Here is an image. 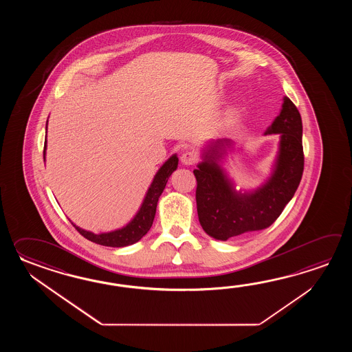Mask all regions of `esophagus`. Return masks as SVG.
<instances>
[{"instance_id": "esophagus-1", "label": "esophagus", "mask_w": 352, "mask_h": 352, "mask_svg": "<svg viewBox=\"0 0 352 352\" xmlns=\"http://www.w3.org/2000/svg\"><path fill=\"white\" fill-rule=\"evenodd\" d=\"M196 160H197L196 155H195L194 152H191V151H186V152H184V153L181 155V162H182V165H194L195 162H196Z\"/></svg>"}]
</instances>
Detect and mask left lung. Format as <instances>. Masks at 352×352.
<instances>
[{"mask_svg":"<svg viewBox=\"0 0 352 352\" xmlns=\"http://www.w3.org/2000/svg\"><path fill=\"white\" fill-rule=\"evenodd\" d=\"M264 135H279L277 156L270 177L253 190H238L223 167L228 152L234 151L230 138L211 140L202 147V161L194 170L197 215L204 232L214 239L226 241L268 228L298 188L305 165L302 118L289 98H283Z\"/></svg>","mask_w":352,"mask_h":352,"instance_id":"1","label":"left lung"}]
</instances>
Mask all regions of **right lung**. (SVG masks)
I'll use <instances>...</instances> for the list:
<instances>
[{
  "label": "right lung",
  "instance_id": "obj_1",
  "mask_svg": "<svg viewBox=\"0 0 352 352\" xmlns=\"http://www.w3.org/2000/svg\"><path fill=\"white\" fill-rule=\"evenodd\" d=\"M46 129H47V123H46ZM45 155L46 141L45 147H44V161H45ZM177 165H179V157L175 153L166 161L164 165L160 167L157 173L155 175V177L152 179L150 187L146 192V196L143 199L142 205L135 212L133 219L120 229H116L112 232L94 234V232L84 230L82 228L76 226L74 223H72V224L74 225L75 229L80 232L84 238H87L93 243H97L99 245L123 248L135 244L138 240L142 239L143 236L150 230L155 215H156L158 199L164 192L166 184L170 179V176L173 175V171H176Z\"/></svg>",
  "mask_w": 352,
  "mask_h": 352
}]
</instances>
